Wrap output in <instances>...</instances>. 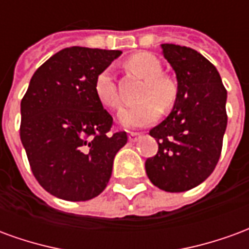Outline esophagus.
I'll use <instances>...</instances> for the list:
<instances>
[{
	"label": "esophagus",
	"instance_id": "1",
	"mask_svg": "<svg viewBox=\"0 0 249 249\" xmlns=\"http://www.w3.org/2000/svg\"><path fill=\"white\" fill-rule=\"evenodd\" d=\"M140 133H136V132H130L129 136H128V139H129L130 142H136V141L139 140V137H140Z\"/></svg>",
	"mask_w": 249,
	"mask_h": 249
}]
</instances>
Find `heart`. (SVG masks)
<instances>
[{
    "label": "heart",
    "instance_id": "b5f03b06",
    "mask_svg": "<svg viewBox=\"0 0 249 249\" xmlns=\"http://www.w3.org/2000/svg\"><path fill=\"white\" fill-rule=\"evenodd\" d=\"M128 66L145 80L140 98L142 101L124 108L119 114L120 124L125 128H144L153 124L162 109L171 108L176 100V88L168 77L162 76V68L156 57L149 53H137L128 60ZM94 92L108 108H119L120 97L110 68L100 71L94 81Z\"/></svg>",
    "mask_w": 249,
    "mask_h": 249
}]
</instances>
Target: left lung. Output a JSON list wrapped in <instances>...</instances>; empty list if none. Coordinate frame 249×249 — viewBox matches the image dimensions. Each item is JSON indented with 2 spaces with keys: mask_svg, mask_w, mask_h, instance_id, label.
Masks as SVG:
<instances>
[{
  "mask_svg": "<svg viewBox=\"0 0 249 249\" xmlns=\"http://www.w3.org/2000/svg\"><path fill=\"white\" fill-rule=\"evenodd\" d=\"M178 78L172 112L149 135L157 141L156 156L146 159L153 185L165 192H185L213 172L227 128V90L219 71L198 52L162 44Z\"/></svg>",
  "mask_w": 249,
  "mask_h": 249,
  "instance_id": "left-lung-1",
  "label": "left lung"
}]
</instances>
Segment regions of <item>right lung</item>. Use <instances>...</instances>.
I'll return each mask as SVG.
<instances>
[{"label":"right lung","instance_id":"1","mask_svg":"<svg viewBox=\"0 0 249 249\" xmlns=\"http://www.w3.org/2000/svg\"><path fill=\"white\" fill-rule=\"evenodd\" d=\"M120 51L65 48L35 71L21 101L19 136L32 172L46 192L85 201L108 184L125 132L109 135L112 116L94 92L100 71Z\"/></svg>","mask_w":249,"mask_h":249}]
</instances>
